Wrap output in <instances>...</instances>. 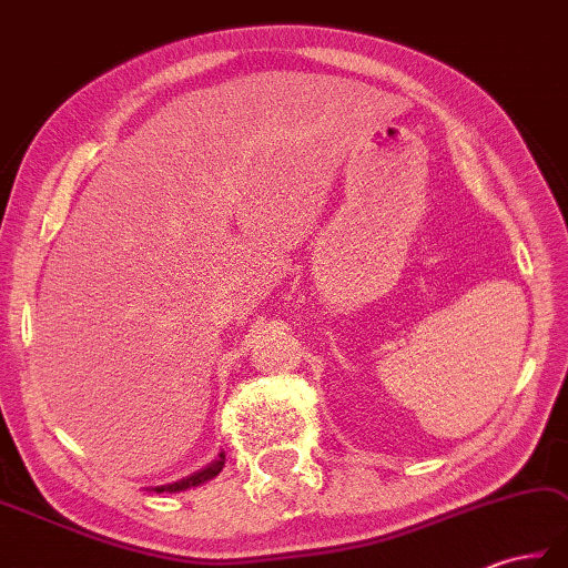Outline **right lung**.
<instances>
[{
  "label": "right lung",
  "mask_w": 568,
  "mask_h": 568,
  "mask_svg": "<svg viewBox=\"0 0 568 568\" xmlns=\"http://www.w3.org/2000/svg\"><path fill=\"white\" fill-rule=\"evenodd\" d=\"M223 464H225V455H223V452H221L219 459H213V462H211L209 466H204V469H201V471H194L192 476L182 478V481H174V484H168V486H158L155 490H158V494H162V490H168V494H178V490H184V488L199 486V484L209 481V478L219 476V474H221V469H223Z\"/></svg>",
  "instance_id": "1"
}]
</instances>
